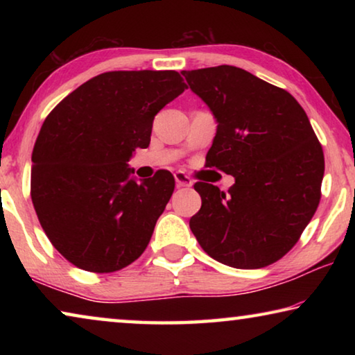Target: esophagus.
I'll return each instance as SVG.
<instances>
[{
    "label": "esophagus",
    "instance_id": "esophagus-1",
    "mask_svg": "<svg viewBox=\"0 0 355 355\" xmlns=\"http://www.w3.org/2000/svg\"><path fill=\"white\" fill-rule=\"evenodd\" d=\"M175 183H177V186L178 188H189V186L192 184V182H191V178L186 175L184 172H175Z\"/></svg>",
    "mask_w": 355,
    "mask_h": 355
}]
</instances>
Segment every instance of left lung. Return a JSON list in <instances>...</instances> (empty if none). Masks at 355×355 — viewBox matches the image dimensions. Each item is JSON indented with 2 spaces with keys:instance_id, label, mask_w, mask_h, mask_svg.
I'll list each match as a JSON object with an SVG mask.
<instances>
[{
  "instance_id": "8db88e82",
  "label": "left lung",
  "mask_w": 355,
  "mask_h": 355,
  "mask_svg": "<svg viewBox=\"0 0 355 355\" xmlns=\"http://www.w3.org/2000/svg\"><path fill=\"white\" fill-rule=\"evenodd\" d=\"M218 128L207 153L235 183L225 194L199 182L191 232L227 266L258 269L280 260L318 208L324 155L307 114L291 94L233 65L183 70Z\"/></svg>"
}]
</instances>
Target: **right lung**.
Wrapping results in <instances>:
<instances>
[{
    "instance_id": "right-lung-1",
    "label": "right lung",
    "mask_w": 355,
    "mask_h": 355,
    "mask_svg": "<svg viewBox=\"0 0 355 355\" xmlns=\"http://www.w3.org/2000/svg\"><path fill=\"white\" fill-rule=\"evenodd\" d=\"M186 89L173 70L106 71L53 110L33 150L31 199L59 254L91 272L139 258L175 180H137L128 166L150 144L153 119Z\"/></svg>"
}]
</instances>
